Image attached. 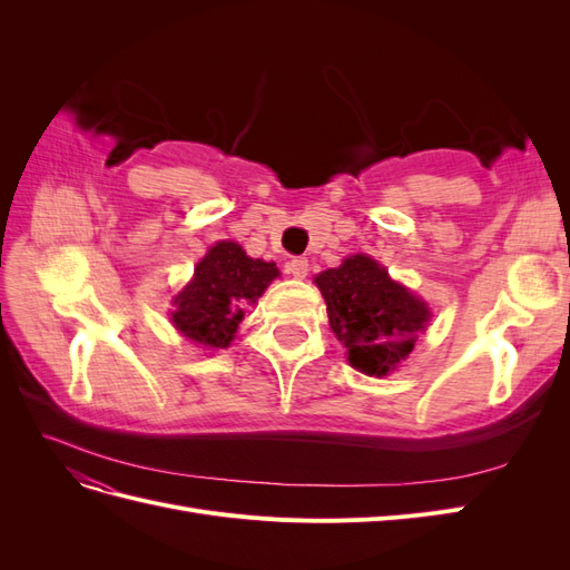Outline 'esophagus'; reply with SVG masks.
<instances>
[{
	"label": "esophagus",
	"instance_id": "obj_1",
	"mask_svg": "<svg viewBox=\"0 0 570 570\" xmlns=\"http://www.w3.org/2000/svg\"><path fill=\"white\" fill-rule=\"evenodd\" d=\"M287 273L292 275V278H297V281L306 278V273H308V262H306L304 256H295V258H289V264H287Z\"/></svg>",
	"mask_w": 570,
	"mask_h": 570
}]
</instances>
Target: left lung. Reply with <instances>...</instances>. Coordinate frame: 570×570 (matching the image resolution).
<instances>
[{"mask_svg":"<svg viewBox=\"0 0 570 570\" xmlns=\"http://www.w3.org/2000/svg\"><path fill=\"white\" fill-rule=\"evenodd\" d=\"M333 333L347 347L350 364L368 375H387L406 358L425 327V302L394 283L371 256L344 258L316 275Z\"/></svg>","mask_w":570,"mask_h":570,"instance_id":"8db88e82","label":"left lung"}]
</instances>
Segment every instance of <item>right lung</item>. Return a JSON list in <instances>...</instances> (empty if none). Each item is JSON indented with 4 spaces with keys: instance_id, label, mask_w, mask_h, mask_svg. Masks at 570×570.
I'll return each mask as SVG.
<instances>
[{
    "instance_id": "1",
    "label": "right lung",
    "mask_w": 570,
    "mask_h": 570,
    "mask_svg": "<svg viewBox=\"0 0 570 570\" xmlns=\"http://www.w3.org/2000/svg\"><path fill=\"white\" fill-rule=\"evenodd\" d=\"M273 278H278L275 264L249 258L235 243H218L176 297L170 318L185 337L206 347H228L245 308L264 295Z\"/></svg>"
}]
</instances>
